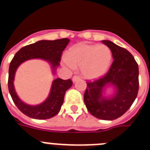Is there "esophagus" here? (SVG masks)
<instances>
[{"instance_id": "esophagus-1", "label": "esophagus", "mask_w": 150, "mask_h": 150, "mask_svg": "<svg viewBox=\"0 0 150 150\" xmlns=\"http://www.w3.org/2000/svg\"><path fill=\"white\" fill-rule=\"evenodd\" d=\"M80 79V77H79V76H73V78H72V80H73V82H76V80H78V79Z\"/></svg>"}]
</instances>
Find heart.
<instances>
[{
  "label": "heart",
  "mask_w": 150,
  "mask_h": 150,
  "mask_svg": "<svg viewBox=\"0 0 150 150\" xmlns=\"http://www.w3.org/2000/svg\"><path fill=\"white\" fill-rule=\"evenodd\" d=\"M112 59V52L106 45L78 43L67 52L63 64L71 69L80 67L83 77L95 79L107 73Z\"/></svg>",
  "instance_id": "heart-1"
}]
</instances>
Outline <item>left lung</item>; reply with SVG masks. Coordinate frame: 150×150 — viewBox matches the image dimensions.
<instances>
[{"label": "left lung", "mask_w": 150, "mask_h": 150, "mask_svg": "<svg viewBox=\"0 0 150 150\" xmlns=\"http://www.w3.org/2000/svg\"><path fill=\"white\" fill-rule=\"evenodd\" d=\"M111 50L114 59L104 76L87 83L84 102L92 116L104 120H113L129 109L137 96L139 89L138 64L128 50L110 40H102ZM110 86L115 93L104 95Z\"/></svg>", "instance_id": "1"}]
</instances>
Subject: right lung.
<instances>
[{
	"label": "right lung",
	"instance_id": "add662e5",
	"mask_svg": "<svg viewBox=\"0 0 150 150\" xmlns=\"http://www.w3.org/2000/svg\"><path fill=\"white\" fill-rule=\"evenodd\" d=\"M70 40L67 38L55 40H40L24 46L17 52L12 59L9 67L8 88L14 104L18 110L28 117L36 120H46L53 117L59 112L63 104L65 92L71 88L73 82L71 79L57 78L52 84L50 92L47 98L38 105H29L24 103L17 95L14 88V78L16 71L21 64L30 59H43L50 64L52 73L59 65L62 52L66 48Z\"/></svg>",
	"mask_w": 150,
	"mask_h": 150
}]
</instances>
